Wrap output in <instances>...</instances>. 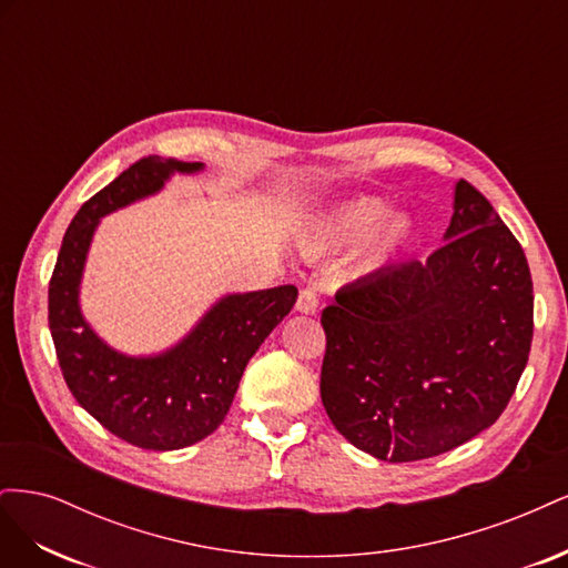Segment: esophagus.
I'll use <instances>...</instances> for the list:
<instances>
[{"instance_id":"esophagus-1","label":"esophagus","mask_w":568,"mask_h":568,"mask_svg":"<svg viewBox=\"0 0 568 568\" xmlns=\"http://www.w3.org/2000/svg\"><path fill=\"white\" fill-rule=\"evenodd\" d=\"M317 307H320V296H317V291H315V288H311V286L301 288L298 301H296V311H298V313H305V315H315V313H317Z\"/></svg>"}]
</instances>
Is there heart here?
<instances>
[{
  "mask_svg": "<svg viewBox=\"0 0 568 568\" xmlns=\"http://www.w3.org/2000/svg\"><path fill=\"white\" fill-rule=\"evenodd\" d=\"M386 213V201L376 196H357L317 217L303 234V248L307 253H332L338 248L359 246L355 255L357 272L379 270L388 257L398 251L409 236V220L405 215H390L382 223Z\"/></svg>",
  "mask_w": 568,
  "mask_h": 568,
  "instance_id": "heart-1",
  "label": "heart"
}]
</instances>
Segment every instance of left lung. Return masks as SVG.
<instances>
[{"label":"left lung","mask_w":568,"mask_h":568,"mask_svg":"<svg viewBox=\"0 0 568 568\" xmlns=\"http://www.w3.org/2000/svg\"><path fill=\"white\" fill-rule=\"evenodd\" d=\"M322 326L320 393L336 432L386 462L443 455L497 422L528 363L524 248L459 180L445 244L338 288Z\"/></svg>","instance_id":"obj_1"}]
</instances>
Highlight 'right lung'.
<instances>
[{
  "instance_id": "right-lung-1",
  "label": "right lung",
  "mask_w": 568,
  "mask_h": 568,
  "mask_svg": "<svg viewBox=\"0 0 568 568\" xmlns=\"http://www.w3.org/2000/svg\"><path fill=\"white\" fill-rule=\"evenodd\" d=\"M201 168L159 156L132 163L82 203L49 280V329L68 388L113 436L144 450H180L211 436L230 412L248 359L298 298L294 284L225 296L182 343L156 357L109 348L82 320L78 291L99 217L156 194L173 173Z\"/></svg>"
}]
</instances>
